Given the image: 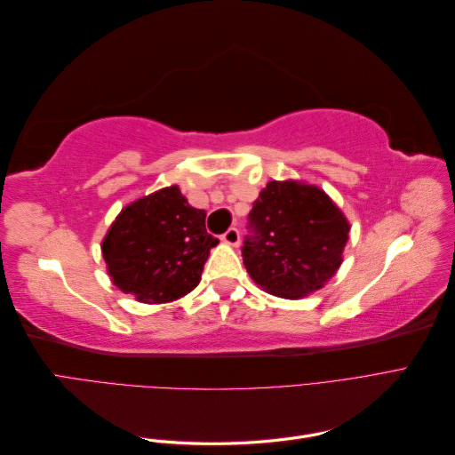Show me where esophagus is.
Returning <instances> with one entry per match:
<instances>
[{
  "label": "esophagus",
  "instance_id": "esophagus-1",
  "mask_svg": "<svg viewBox=\"0 0 455 455\" xmlns=\"http://www.w3.org/2000/svg\"><path fill=\"white\" fill-rule=\"evenodd\" d=\"M222 241L231 244V246H237L239 241H241V235H239V229L237 228H229L224 235H222Z\"/></svg>",
  "mask_w": 455,
  "mask_h": 455
}]
</instances>
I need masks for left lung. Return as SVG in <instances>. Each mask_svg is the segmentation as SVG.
<instances>
[{"label": "left lung", "mask_w": 455, "mask_h": 455, "mask_svg": "<svg viewBox=\"0 0 455 455\" xmlns=\"http://www.w3.org/2000/svg\"><path fill=\"white\" fill-rule=\"evenodd\" d=\"M243 261L251 279L281 298L319 291L341 266L349 222L323 189L269 182L249 214Z\"/></svg>", "instance_id": "1"}]
</instances>
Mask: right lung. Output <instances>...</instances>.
I'll return each instance as SVG.
<instances>
[{"label": "right lung", "instance_id": "right-lung-1", "mask_svg": "<svg viewBox=\"0 0 455 455\" xmlns=\"http://www.w3.org/2000/svg\"><path fill=\"white\" fill-rule=\"evenodd\" d=\"M204 218L206 212L194 209L178 186L125 206L102 241L114 284L144 304H164L194 291L218 244Z\"/></svg>", "mask_w": 455, "mask_h": 455}]
</instances>
